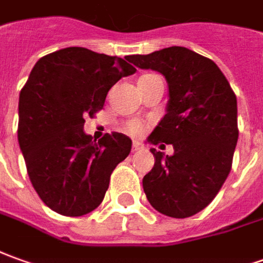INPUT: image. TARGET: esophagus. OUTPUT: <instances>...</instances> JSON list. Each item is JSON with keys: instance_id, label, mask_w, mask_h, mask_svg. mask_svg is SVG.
<instances>
[{"instance_id": "obj_1", "label": "esophagus", "mask_w": 263, "mask_h": 263, "mask_svg": "<svg viewBox=\"0 0 263 263\" xmlns=\"http://www.w3.org/2000/svg\"><path fill=\"white\" fill-rule=\"evenodd\" d=\"M143 149H144V147H143V144H140V143H137V142L133 143V150H135V152H139V150H143Z\"/></svg>"}]
</instances>
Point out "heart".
<instances>
[{
    "label": "heart",
    "instance_id": "b5f03b06",
    "mask_svg": "<svg viewBox=\"0 0 263 263\" xmlns=\"http://www.w3.org/2000/svg\"><path fill=\"white\" fill-rule=\"evenodd\" d=\"M126 132L130 133V135L133 136H140L144 133V130H146V126H144V123H142L140 120H130L126 123Z\"/></svg>",
    "mask_w": 263,
    "mask_h": 263
}]
</instances>
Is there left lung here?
<instances>
[{
  "label": "left lung",
  "mask_w": 263,
  "mask_h": 263,
  "mask_svg": "<svg viewBox=\"0 0 263 263\" xmlns=\"http://www.w3.org/2000/svg\"><path fill=\"white\" fill-rule=\"evenodd\" d=\"M127 60L162 73L169 86L166 114L147 140L172 144L175 153L150 149L155 166L143 177L146 197L166 216H193L215 199L232 169L239 136L236 96L211 59L184 47Z\"/></svg>",
  "instance_id": "obj_1"
}]
</instances>
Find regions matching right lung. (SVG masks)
<instances>
[{
    "label": "right lung",
    "mask_w": 263,
    "mask_h": 263,
    "mask_svg": "<svg viewBox=\"0 0 263 263\" xmlns=\"http://www.w3.org/2000/svg\"><path fill=\"white\" fill-rule=\"evenodd\" d=\"M136 68L120 57L68 47L35 63L18 101V143L40 199L63 216H83L103 202L132 140L113 132L96 142L84 117L100 111L108 90Z\"/></svg>",
    "instance_id": "add662e5"
}]
</instances>
